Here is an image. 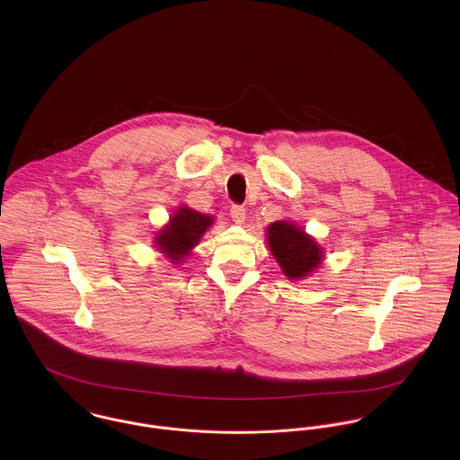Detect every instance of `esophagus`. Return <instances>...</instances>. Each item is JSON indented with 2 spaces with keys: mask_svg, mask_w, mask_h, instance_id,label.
Listing matches in <instances>:
<instances>
[{
  "mask_svg": "<svg viewBox=\"0 0 460 460\" xmlns=\"http://www.w3.org/2000/svg\"><path fill=\"white\" fill-rule=\"evenodd\" d=\"M230 216L237 225H243L246 219V208L243 205H232L230 207Z\"/></svg>",
  "mask_w": 460,
  "mask_h": 460,
  "instance_id": "obj_1",
  "label": "esophagus"
}]
</instances>
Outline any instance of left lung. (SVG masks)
<instances>
[{
  "label": "left lung",
  "instance_id": "8db88e82",
  "mask_svg": "<svg viewBox=\"0 0 460 460\" xmlns=\"http://www.w3.org/2000/svg\"><path fill=\"white\" fill-rule=\"evenodd\" d=\"M267 243L274 259L290 279H299L323 262V252L319 244L287 221H276L267 228Z\"/></svg>",
  "mask_w": 460,
  "mask_h": 460
}]
</instances>
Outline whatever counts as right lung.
<instances>
[{
  "label": "right lung",
  "mask_w": 460,
  "mask_h": 460,
  "mask_svg": "<svg viewBox=\"0 0 460 460\" xmlns=\"http://www.w3.org/2000/svg\"><path fill=\"white\" fill-rule=\"evenodd\" d=\"M212 225V219L188 207H181L172 216L170 225L159 232L157 246L168 255L172 263L182 261L197 244L203 232Z\"/></svg>",
  "instance_id": "add662e5"
}]
</instances>
